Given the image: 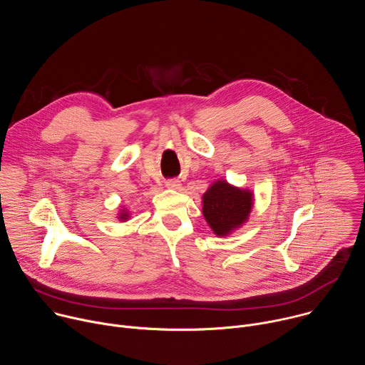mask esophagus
Segmentation results:
<instances>
[{"mask_svg": "<svg viewBox=\"0 0 365 365\" xmlns=\"http://www.w3.org/2000/svg\"><path fill=\"white\" fill-rule=\"evenodd\" d=\"M166 187L168 189H173V190H180L182 189V183L176 179H170L166 182Z\"/></svg>", "mask_w": 365, "mask_h": 365, "instance_id": "1", "label": "esophagus"}]
</instances>
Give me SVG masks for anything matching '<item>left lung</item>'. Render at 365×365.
<instances>
[{"label":"left lung","mask_w":365,"mask_h":365,"mask_svg":"<svg viewBox=\"0 0 365 365\" xmlns=\"http://www.w3.org/2000/svg\"><path fill=\"white\" fill-rule=\"evenodd\" d=\"M254 193L224 179L212 182L202 196V214L217 237H228L250 218Z\"/></svg>","instance_id":"8db88e82"}]
</instances>
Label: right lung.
<instances>
[{"label":"right lung","mask_w":365,"mask_h":365,"mask_svg":"<svg viewBox=\"0 0 365 365\" xmlns=\"http://www.w3.org/2000/svg\"><path fill=\"white\" fill-rule=\"evenodd\" d=\"M117 215H118L117 218H118L120 222H127L131 218V214L128 212V210H125V207H121Z\"/></svg>","instance_id":"obj_1"}]
</instances>
